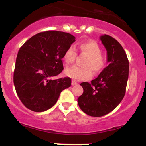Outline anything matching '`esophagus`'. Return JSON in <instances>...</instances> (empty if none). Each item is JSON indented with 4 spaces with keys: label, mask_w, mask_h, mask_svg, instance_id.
I'll return each instance as SVG.
<instances>
[{
    "label": "esophagus",
    "mask_w": 146,
    "mask_h": 146,
    "mask_svg": "<svg viewBox=\"0 0 146 146\" xmlns=\"http://www.w3.org/2000/svg\"><path fill=\"white\" fill-rule=\"evenodd\" d=\"M71 84H72V86H74V85H77V84H78V83H77L75 81H74V80H72Z\"/></svg>",
    "instance_id": "esophagus-1"
}]
</instances>
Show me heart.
Segmentation results:
<instances>
[{"label": "heart", "instance_id": "obj_1", "mask_svg": "<svg viewBox=\"0 0 146 146\" xmlns=\"http://www.w3.org/2000/svg\"><path fill=\"white\" fill-rule=\"evenodd\" d=\"M78 48L82 54L86 56L83 67L73 66L68 68L65 73L73 80L81 81L88 80L92 77V71L95 74L101 72L106 65V59L102 55L100 46L95 42H83L78 45ZM77 52L73 46H70L64 54V60L66 64L70 65L75 62Z\"/></svg>", "mask_w": 146, "mask_h": 146}]
</instances>
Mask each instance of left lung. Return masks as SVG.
<instances>
[{
	"label": "left lung",
	"mask_w": 146,
	"mask_h": 146,
	"mask_svg": "<svg viewBox=\"0 0 146 146\" xmlns=\"http://www.w3.org/2000/svg\"><path fill=\"white\" fill-rule=\"evenodd\" d=\"M107 51L108 65L91 82L80 84L84 92L78 99L80 108L91 117H102L119 104L125 93L129 62L121 44L113 37L100 36Z\"/></svg>",
	"instance_id": "left-lung-1"
}]
</instances>
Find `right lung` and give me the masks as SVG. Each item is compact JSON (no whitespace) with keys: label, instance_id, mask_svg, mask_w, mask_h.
<instances>
[{"label":"right lung","instance_id":"add662e5","mask_svg":"<svg viewBox=\"0 0 146 146\" xmlns=\"http://www.w3.org/2000/svg\"><path fill=\"white\" fill-rule=\"evenodd\" d=\"M75 39L68 33L46 31L34 35L20 48L14 84L28 109L38 113L48 110L56 104L60 93L71 86L70 78H53L64 69L62 59Z\"/></svg>","mask_w":146,"mask_h":146}]
</instances>
